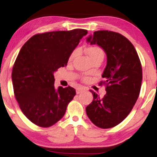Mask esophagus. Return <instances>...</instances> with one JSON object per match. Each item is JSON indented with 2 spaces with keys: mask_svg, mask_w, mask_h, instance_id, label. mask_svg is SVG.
Listing matches in <instances>:
<instances>
[{
  "mask_svg": "<svg viewBox=\"0 0 157 157\" xmlns=\"http://www.w3.org/2000/svg\"><path fill=\"white\" fill-rule=\"evenodd\" d=\"M84 91H85V89H83V88H78V89H76V94H79L82 93V92H83Z\"/></svg>",
  "mask_w": 157,
  "mask_h": 157,
  "instance_id": "34e87169",
  "label": "esophagus"
}]
</instances>
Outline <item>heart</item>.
<instances>
[{
    "instance_id": "b5f03b06",
    "label": "heart",
    "mask_w": 157,
    "mask_h": 157,
    "mask_svg": "<svg viewBox=\"0 0 157 157\" xmlns=\"http://www.w3.org/2000/svg\"><path fill=\"white\" fill-rule=\"evenodd\" d=\"M84 51H85V53H86V55L88 56H89V58L91 61H92V60H94V59H97V58H99V57L104 58V51H103L102 49L99 46H88L87 48H85ZM76 51L73 52L71 53V55L70 56L69 59L72 60L75 56H76Z\"/></svg>"
}]
</instances>
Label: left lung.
<instances>
[{
  "instance_id": "1",
  "label": "left lung",
  "mask_w": 157,
  "mask_h": 157,
  "mask_svg": "<svg viewBox=\"0 0 157 157\" xmlns=\"http://www.w3.org/2000/svg\"><path fill=\"white\" fill-rule=\"evenodd\" d=\"M106 52V66L102 74L106 94L101 98L91 91L94 99L86 108L92 123L101 128L114 127L129 114L140 93L142 68L133 44L125 36L110 31H95L87 38Z\"/></svg>"
}]
</instances>
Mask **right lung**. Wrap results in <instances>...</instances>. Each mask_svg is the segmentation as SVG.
<instances>
[{
    "label": "right lung",
    "mask_w": 157,
    "mask_h": 157,
    "mask_svg": "<svg viewBox=\"0 0 157 157\" xmlns=\"http://www.w3.org/2000/svg\"><path fill=\"white\" fill-rule=\"evenodd\" d=\"M88 31L84 29L38 33L21 48L12 71L14 95L25 117L36 125L49 127L65 114L76 90L54 87L53 73L68 59Z\"/></svg>",
    "instance_id": "1"
}]
</instances>
